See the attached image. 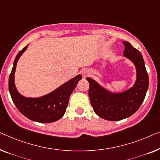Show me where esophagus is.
<instances>
[{"label":"esophagus","mask_w":160,"mask_h":160,"mask_svg":"<svg viewBox=\"0 0 160 160\" xmlns=\"http://www.w3.org/2000/svg\"><path fill=\"white\" fill-rule=\"evenodd\" d=\"M88 75H89V72L88 71V70H84V71L82 72V76L84 78H85V77H86V76H88Z\"/></svg>","instance_id":"esophagus-1"}]
</instances>
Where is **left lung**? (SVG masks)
Returning a JSON list of instances; mask_svg holds the SVG:
<instances>
[{
	"label": "left lung",
	"mask_w": 160,
	"mask_h": 160,
	"mask_svg": "<svg viewBox=\"0 0 160 160\" xmlns=\"http://www.w3.org/2000/svg\"><path fill=\"white\" fill-rule=\"evenodd\" d=\"M124 57L136 66V81L131 88L122 93H111L95 80L87 78L90 87L88 96L95 113L104 120L118 121L131 116L141 107L148 87V76L141 52L130 42L123 41Z\"/></svg>",
	"instance_id": "8db88e82"
}]
</instances>
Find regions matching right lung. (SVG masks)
<instances>
[{
    "label": "right lung",
    "instance_id": "add662e5",
    "mask_svg": "<svg viewBox=\"0 0 160 160\" xmlns=\"http://www.w3.org/2000/svg\"><path fill=\"white\" fill-rule=\"evenodd\" d=\"M28 46L19 52L13 62L12 70L8 79L9 90L12 101L18 110L31 120L41 123L55 122L62 118L66 112L71 93L82 76L78 75L61 85L51 93L39 98H27L17 91L14 84V73L17 63L26 51Z\"/></svg>",
    "mask_w": 160,
    "mask_h": 160
}]
</instances>
